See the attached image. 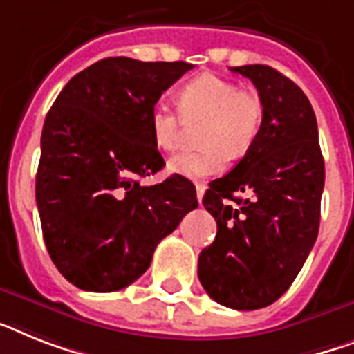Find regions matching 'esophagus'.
Listing matches in <instances>:
<instances>
[{"label": "esophagus", "instance_id": "obj_1", "mask_svg": "<svg viewBox=\"0 0 354 354\" xmlns=\"http://www.w3.org/2000/svg\"><path fill=\"white\" fill-rule=\"evenodd\" d=\"M203 194H205V183L198 182L196 183V198H198V202H202Z\"/></svg>", "mask_w": 354, "mask_h": 354}]
</instances>
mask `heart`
<instances>
[{
    "mask_svg": "<svg viewBox=\"0 0 354 354\" xmlns=\"http://www.w3.org/2000/svg\"><path fill=\"white\" fill-rule=\"evenodd\" d=\"M178 109L158 102L149 116L152 142L172 151L183 123L203 122L200 151L180 152L171 158L169 171L189 180H202L222 172L229 158L245 156L260 136L266 105L252 88L216 74H200L178 91Z\"/></svg>",
    "mask_w": 354,
    "mask_h": 354,
    "instance_id": "1",
    "label": "heart"
}]
</instances>
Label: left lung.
I'll return each mask as SVG.
<instances>
[{"label": "left lung", "instance_id": "8db88e82", "mask_svg": "<svg viewBox=\"0 0 354 354\" xmlns=\"http://www.w3.org/2000/svg\"><path fill=\"white\" fill-rule=\"evenodd\" d=\"M231 71L254 83L266 120L236 167L209 183L203 207L218 232L200 252L198 278L214 301L252 311L277 301L306 263L318 236L326 171L317 116L297 83L269 65Z\"/></svg>", "mask_w": 354, "mask_h": 354}]
</instances>
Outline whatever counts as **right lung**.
I'll return each instance as SVG.
<instances>
[{
    "mask_svg": "<svg viewBox=\"0 0 354 354\" xmlns=\"http://www.w3.org/2000/svg\"><path fill=\"white\" fill-rule=\"evenodd\" d=\"M192 67L105 57L76 74L45 118L36 174L43 240L57 271L83 291L131 286L198 207L187 178L140 183L165 165L149 127L152 107Z\"/></svg>",
    "mask_w": 354,
    "mask_h": 354,
    "instance_id": "obj_1",
    "label": "right lung"
}]
</instances>
